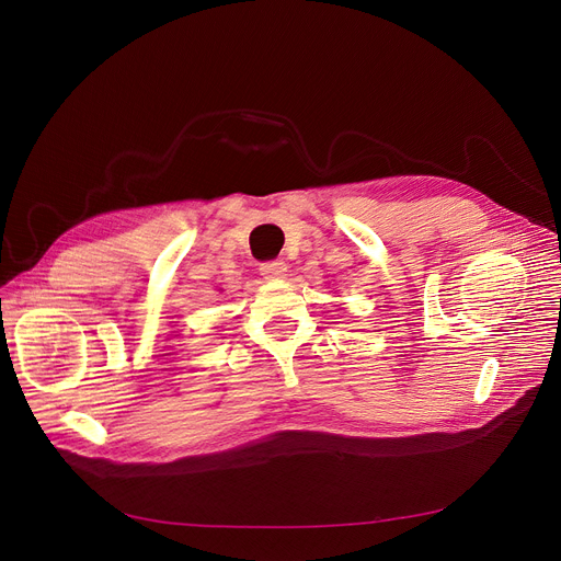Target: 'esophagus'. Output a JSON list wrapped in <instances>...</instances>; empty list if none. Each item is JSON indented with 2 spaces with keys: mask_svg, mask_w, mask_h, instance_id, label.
Listing matches in <instances>:
<instances>
[{
  "mask_svg": "<svg viewBox=\"0 0 561 561\" xmlns=\"http://www.w3.org/2000/svg\"><path fill=\"white\" fill-rule=\"evenodd\" d=\"M260 273H262L266 279H282V277H286V273H288V264H286L284 260L264 262V264H260Z\"/></svg>",
  "mask_w": 561,
  "mask_h": 561,
  "instance_id": "34e87169",
  "label": "esophagus"
}]
</instances>
